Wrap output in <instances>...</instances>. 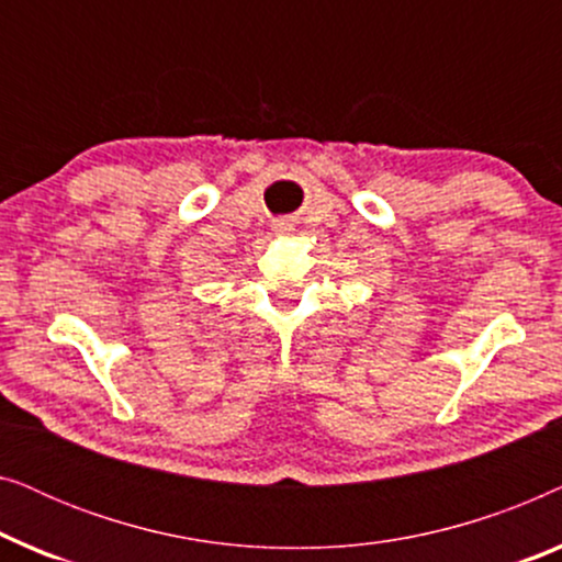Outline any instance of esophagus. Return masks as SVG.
Instances as JSON below:
<instances>
[{"label": "esophagus", "instance_id": "obj_1", "mask_svg": "<svg viewBox=\"0 0 562 562\" xmlns=\"http://www.w3.org/2000/svg\"><path fill=\"white\" fill-rule=\"evenodd\" d=\"M273 233H276V235H289V233H294V222H291V220H276Z\"/></svg>", "mask_w": 562, "mask_h": 562}]
</instances>
